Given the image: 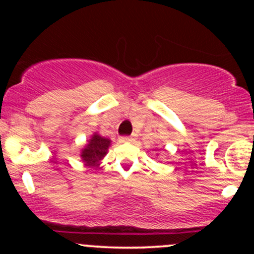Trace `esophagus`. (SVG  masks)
<instances>
[{"label": "esophagus", "instance_id": "1", "mask_svg": "<svg viewBox=\"0 0 254 254\" xmlns=\"http://www.w3.org/2000/svg\"><path fill=\"white\" fill-rule=\"evenodd\" d=\"M121 141L122 142H133V141H135V138H133V137H131V136H123L121 138Z\"/></svg>", "mask_w": 254, "mask_h": 254}]
</instances>
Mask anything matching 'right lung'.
Returning <instances> with one entry per match:
<instances>
[{
    "mask_svg": "<svg viewBox=\"0 0 254 254\" xmlns=\"http://www.w3.org/2000/svg\"><path fill=\"white\" fill-rule=\"evenodd\" d=\"M110 144L111 141L109 138H105V137H101L98 133H94L88 141V144L86 145V148L82 149V153H81V157H82L84 164L89 166V167L98 166L99 161L106 155Z\"/></svg>",
    "mask_w": 254,
    "mask_h": 254,
    "instance_id": "1",
    "label": "right lung"
}]
</instances>
